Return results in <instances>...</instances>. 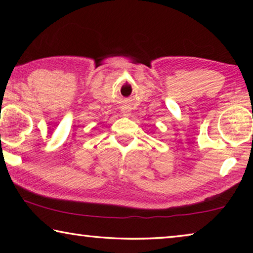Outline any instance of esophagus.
<instances>
[{"label":"esophagus","mask_w":253,"mask_h":253,"mask_svg":"<svg viewBox=\"0 0 253 253\" xmlns=\"http://www.w3.org/2000/svg\"><path fill=\"white\" fill-rule=\"evenodd\" d=\"M122 113L125 115V116H129V114H130V108L129 107H123L122 108Z\"/></svg>","instance_id":"34e87169"}]
</instances>
